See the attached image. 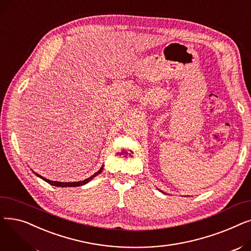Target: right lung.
Segmentation results:
<instances>
[{
	"label": "right lung",
	"mask_w": 251,
	"mask_h": 251,
	"mask_svg": "<svg viewBox=\"0 0 251 251\" xmlns=\"http://www.w3.org/2000/svg\"><path fill=\"white\" fill-rule=\"evenodd\" d=\"M101 170H102V167L98 171V172H97L95 175H92L91 177H89V178H87V179H85V180H83V181H80V182H66V183H64V182H57V181H50V180H48V179H46V178H44V177H42V176H39V175L36 174V173H34V174L37 175L38 177H41L43 180H45L46 182H48L49 184H50V185L58 186V187H77V186L84 185V184H86L87 182H89L92 178L96 177L97 175H99V174L101 172Z\"/></svg>",
	"instance_id": "obj_1"
}]
</instances>
